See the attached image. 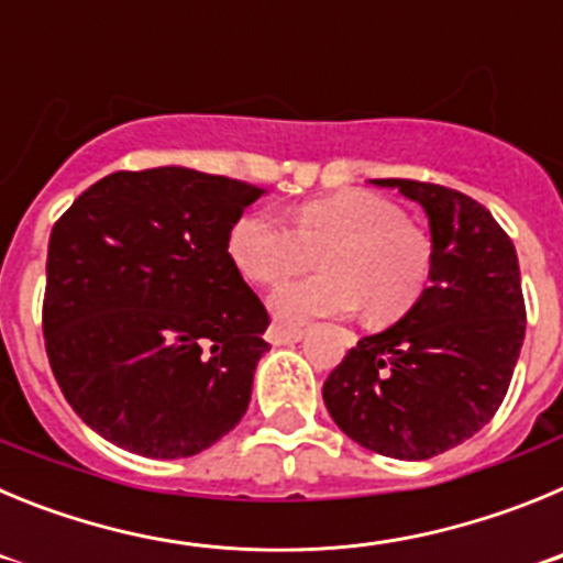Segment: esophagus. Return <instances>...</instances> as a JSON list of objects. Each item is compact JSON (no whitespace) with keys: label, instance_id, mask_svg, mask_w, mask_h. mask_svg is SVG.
<instances>
[{"label":"esophagus","instance_id":"1","mask_svg":"<svg viewBox=\"0 0 563 563\" xmlns=\"http://www.w3.org/2000/svg\"><path fill=\"white\" fill-rule=\"evenodd\" d=\"M305 338V332L301 330H292V327H282V324H273L271 330H267V341L273 343V346H287V343H296Z\"/></svg>","mask_w":563,"mask_h":563}]
</instances>
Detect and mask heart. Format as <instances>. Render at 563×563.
I'll use <instances>...</instances> for the list:
<instances>
[{
	"mask_svg": "<svg viewBox=\"0 0 563 563\" xmlns=\"http://www.w3.org/2000/svg\"><path fill=\"white\" fill-rule=\"evenodd\" d=\"M228 251L256 285H278L318 256L324 271L271 296V312L290 327L346 316L357 301L375 321L395 318L420 298L431 273V239L395 202L361 188L305 202L292 228L271 211L245 213L233 222Z\"/></svg>",
	"mask_w": 563,
	"mask_h": 563,
	"instance_id": "heart-1",
	"label": "heart"
}]
</instances>
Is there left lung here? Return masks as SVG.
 Wrapping results in <instances>:
<instances>
[{"instance_id": "obj_1", "label": "left lung", "mask_w": 563, "mask_h": 563, "mask_svg": "<svg viewBox=\"0 0 563 563\" xmlns=\"http://www.w3.org/2000/svg\"><path fill=\"white\" fill-rule=\"evenodd\" d=\"M420 202L431 285L389 330L366 335L324 383L346 437L395 460H431L471 440L501 406L525 341L516 247L485 206L454 188L372 180Z\"/></svg>"}]
</instances>
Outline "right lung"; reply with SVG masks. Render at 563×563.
<instances>
[{
  "label": "right lung",
  "instance_id": "right-lung-1",
  "mask_svg": "<svg viewBox=\"0 0 563 563\" xmlns=\"http://www.w3.org/2000/svg\"><path fill=\"white\" fill-rule=\"evenodd\" d=\"M262 194L183 166L114 172L53 225L49 366L73 411L118 449L180 460L245 417L271 318L228 236Z\"/></svg>",
  "mask_w": 563,
  "mask_h": 563
}]
</instances>
